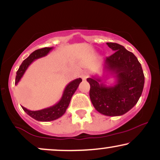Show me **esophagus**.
I'll return each mask as SVG.
<instances>
[{
  "label": "esophagus",
  "mask_w": 160,
  "mask_h": 160,
  "mask_svg": "<svg viewBox=\"0 0 160 160\" xmlns=\"http://www.w3.org/2000/svg\"><path fill=\"white\" fill-rule=\"evenodd\" d=\"M88 76H89V74H88L87 71H83L81 74V78L82 80H86L88 78Z\"/></svg>",
  "instance_id": "1"
}]
</instances>
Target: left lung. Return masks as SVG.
<instances>
[{"label": "left lung", "instance_id": "left-lung-1", "mask_svg": "<svg viewBox=\"0 0 160 160\" xmlns=\"http://www.w3.org/2000/svg\"><path fill=\"white\" fill-rule=\"evenodd\" d=\"M114 53L104 59L103 78H87L90 84L89 97L97 111L108 117L123 115L137 104L144 85V75L140 62L123 46L107 43ZM111 74L115 79L108 86L104 78Z\"/></svg>", "mask_w": 160, "mask_h": 160}]
</instances>
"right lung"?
Listing matches in <instances>:
<instances>
[{
	"instance_id": "right-lung-1",
	"label": "right lung",
	"mask_w": 160,
	"mask_h": 160,
	"mask_svg": "<svg viewBox=\"0 0 160 160\" xmlns=\"http://www.w3.org/2000/svg\"><path fill=\"white\" fill-rule=\"evenodd\" d=\"M52 49L53 47H44V48L37 49L28 57L26 59L24 60L22 65H20L19 70L16 72L15 85H17L18 82L20 81L21 78H22L24 74L28 68L34 60L46 56ZM81 82V78H77L70 82L66 86L59 102L54 105L51 106V107L39 110V111H30V110L24 108L23 106H22V108L28 115H29L31 117L38 121L48 122V121L56 120V119L61 117L65 113L66 110H67L70 104V102H71V97L74 94L75 91L78 88L79 84Z\"/></svg>"
}]
</instances>
